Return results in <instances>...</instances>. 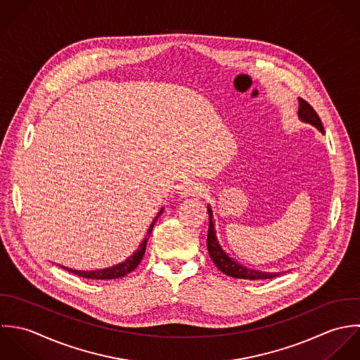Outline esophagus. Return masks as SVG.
Wrapping results in <instances>:
<instances>
[{"label":"esophagus","instance_id":"34e87169","mask_svg":"<svg viewBox=\"0 0 360 360\" xmlns=\"http://www.w3.org/2000/svg\"><path fill=\"white\" fill-rule=\"evenodd\" d=\"M203 192V188L199 182L188 181L181 186V195L182 196H198Z\"/></svg>","mask_w":360,"mask_h":360}]
</instances>
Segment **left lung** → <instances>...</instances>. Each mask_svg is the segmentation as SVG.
Listing matches in <instances>:
<instances>
[{
	"label": "left lung",
	"instance_id": "left-lung-1",
	"mask_svg": "<svg viewBox=\"0 0 360 360\" xmlns=\"http://www.w3.org/2000/svg\"><path fill=\"white\" fill-rule=\"evenodd\" d=\"M299 118L304 122H309L311 125H314L320 132L324 134V128L321 124V120L319 117V114L314 111V108L303 98L299 97ZM209 217H210V222H209V233H207V250L209 255L213 260V263L216 264L217 269L219 271H222L224 274L233 277V278H240V280H267V278H274L277 276H281L280 273H260L256 270H250L246 269L240 264H238L235 260H232L231 257L226 256V253L221 249L218 240L216 238V232H214V222H213V213L209 207Z\"/></svg>",
	"mask_w": 360,
	"mask_h": 360
}]
</instances>
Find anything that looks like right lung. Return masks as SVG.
Instances as JSON below:
<instances>
[{"label":"right lung","mask_w":360,"mask_h":360,"mask_svg":"<svg viewBox=\"0 0 360 360\" xmlns=\"http://www.w3.org/2000/svg\"><path fill=\"white\" fill-rule=\"evenodd\" d=\"M162 213V209L160 210V213L157 214V217L154 218V221L151 222L148 231H147V236L151 233L153 231V226H154V222L157 221L158 216ZM146 243H147V238H144L143 242L141 243L139 249L125 262L114 266V267H110V269H104V270H96V271H77V270H71V269H67V267H63L65 270H68L70 273L76 274L79 277H83V278H89V280H114V278H121V277H125L128 276L131 271H134L139 263L142 262L143 259L144 252H146Z\"/></svg>","instance_id":"right-lung-1"}]
</instances>
